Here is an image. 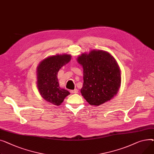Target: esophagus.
Instances as JSON below:
<instances>
[{
  "instance_id": "esophagus-1",
  "label": "esophagus",
  "mask_w": 154,
  "mask_h": 154,
  "mask_svg": "<svg viewBox=\"0 0 154 154\" xmlns=\"http://www.w3.org/2000/svg\"><path fill=\"white\" fill-rule=\"evenodd\" d=\"M70 92H71V93H73V94L78 93V90L77 89H74V90H71Z\"/></svg>"
}]
</instances>
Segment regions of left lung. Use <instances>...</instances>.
Here are the masks:
<instances>
[{
	"instance_id": "1",
	"label": "left lung",
	"mask_w": 154,
	"mask_h": 154,
	"mask_svg": "<svg viewBox=\"0 0 154 154\" xmlns=\"http://www.w3.org/2000/svg\"><path fill=\"white\" fill-rule=\"evenodd\" d=\"M83 68L82 96L91 106H99L117 93L121 86V71L114 58L107 51L92 50L77 59Z\"/></svg>"
}]
</instances>
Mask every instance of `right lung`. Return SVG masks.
Instances as JSON below:
<instances>
[{
	"mask_svg": "<svg viewBox=\"0 0 154 154\" xmlns=\"http://www.w3.org/2000/svg\"><path fill=\"white\" fill-rule=\"evenodd\" d=\"M71 60L67 54L57 55L47 58L40 62L37 69V87L45 100L55 106L60 105L70 93L60 87L57 78L61 68Z\"/></svg>",
	"mask_w": 154,
	"mask_h": 154,
	"instance_id": "right-lung-1",
	"label": "right lung"
}]
</instances>
